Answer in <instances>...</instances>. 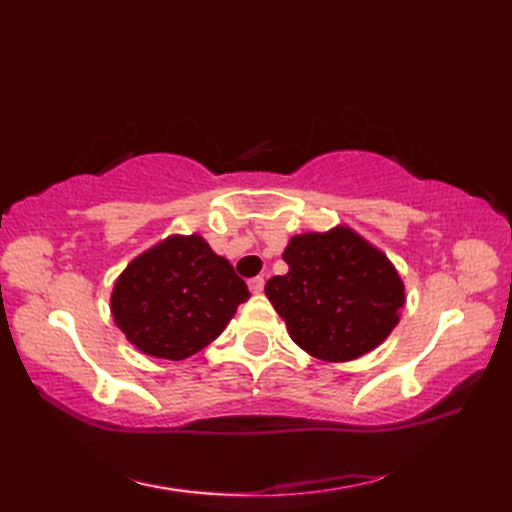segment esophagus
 Here are the masks:
<instances>
[{
	"mask_svg": "<svg viewBox=\"0 0 512 512\" xmlns=\"http://www.w3.org/2000/svg\"><path fill=\"white\" fill-rule=\"evenodd\" d=\"M264 286H266V279L264 277H253L248 281V288L253 295H259V292H264Z\"/></svg>",
	"mask_w": 512,
	"mask_h": 512,
	"instance_id": "esophagus-1",
	"label": "esophagus"
}]
</instances>
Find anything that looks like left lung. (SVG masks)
<instances>
[{
  "mask_svg": "<svg viewBox=\"0 0 512 512\" xmlns=\"http://www.w3.org/2000/svg\"><path fill=\"white\" fill-rule=\"evenodd\" d=\"M284 262L288 273L268 279L266 297L310 356L354 361L398 325L405 284L383 250L350 226L295 235Z\"/></svg>",
  "mask_w": 512,
  "mask_h": 512,
  "instance_id": "obj_1",
  "label": "left lung"
}]
</instances>
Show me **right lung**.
I'll list each match as a JSON object with an SVG mask.
<instances>
[{
  "mask_svg": "<svg viewBox=\"0 0 512 512\" xmlns=\"http://www.w3.org/2000/svg\"><path fill=\"white\" fill-rule=\"evenodd\" d=\"M248 297L228 259L193 233L169 235L132 259L116 279L110 308L138 352L184 361L215 341Z\"/></svg>",
  "mask_w": 512,
  "mask_h": 512,
  "instance_id": "right-lung-1",
  "label": "right lung"
}]
</instances>
